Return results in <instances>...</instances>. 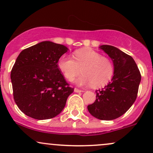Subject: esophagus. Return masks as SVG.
I'll return each mask as SVG.
<instances>
[{
    "mask_svg": "<svg viewBox=\"0 0 153 153\" xmlns=\"http://www.w3.org/2000/svg\"><path fill=\"white\" fill-rule=\"evenodd\" d=\"M74 91L75 93H80V92H82V91H82V90H80V89H78V88H75L74 89Z\"/></svg>",
    "mask_w": 153,
    "mask_h": 153,
    "instance_id": "1",
    "label": "esophagus"
}]
</instances>
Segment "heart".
Returning <instances> with one entry per match:
<instances>
[{"label":"heart","instance_id":"heart-1","mask_svg":"<svg viewBox=\"0 0 153 153\" xmlns=\"http://www.w3.org/2000/svg\"><path fill=\"white\" fill-rule=\"evenodd\" d=\"M74 58L64 54L59 59L58 68L67 80L73 81L80 74L83 75L76 80L80 85H93L99 88L106 85L113 77V62L106 57L90 48H82L74 52Z\"/></svg>","mask_w":153,"mask_h":153}]
</instances>
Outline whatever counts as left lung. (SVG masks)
I'll list each match as a JSON object with an SVG mask.
<instances>
[{
    "instance_id": "obj_1",
    "label": "left lung",
    "mask_w": 153,
    "mask_h": 153,
    "mask_svg": "<svg viewBox=\"0 0 153 153\" xmlns=\"http://www.w3.org/2000/svg\"><path fill=\"white\" fill-rule=\"evenodd\" d=\"M99 48L111 59L114 72L111 81L96 91V101L88 106V110L101 120H113L126 113L134 103L141 75L131 56L111 45H101Z\"/></svg>"
}]
</instances>
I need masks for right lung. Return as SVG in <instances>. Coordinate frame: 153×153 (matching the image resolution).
<instances>
[{
	"label": "right lung",
	"mask_w": 153,
	"mask_h": 153,
	"mask_svg": "<svg viewBox=\"0 0 153 153\" xmlns=\"http://www.w3.org/2000/svg\"><path fill=\"white\" fill-rule=\"evenodd\" d=\"M68 48L45 41L22 50L10 73L13 99L24 114L43 120L61 113L68 96L69 86L57 62Z\"/></svg>",
	"instance_id": "obj_1"
}]
</instances>
